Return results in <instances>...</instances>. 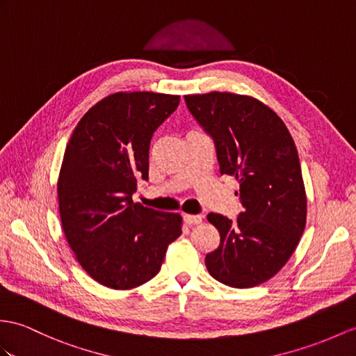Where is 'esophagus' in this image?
<instances>
[{
	"label": "esophagus",
	"instance_id": "34e87169",
	"mask_svg": "<svg viewBox=\"0 0 356 356\" xmlns=\"http://www.w3.org/2000/svg\"><path fill=\"white\" fill-rule=\"evenodd\" d=\"M184 222L187 225H197L202 222V216L201 214H184Z\"/></svg>",
	"mask_w": 356,
	"mask_h": 356
}]
</instances>
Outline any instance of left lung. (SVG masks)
I'll return each instance as SVG.
<instances>
[{"instance_id":"left-lung-1","label":"left lung","mask_w":356,"mask_h":356,"mask_svg":"<svg viewBox=\"0 0 356 356\" xmlns=\"http://www.w3.org/2000/svg\"><path fill=\"white\" fill-rule=\"evenodd\" d=\"M190 113L213 137L220 173L236 177L245 210L236 222L210 213L220 234L207 254L214 280L234 289L268 281L289 261L307 223V193L296 145L276 113L248 95H186Z\"/></svg>"}]
</instances>
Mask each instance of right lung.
I'll return each mask as SVG.
<instances>
[{
  "label": "right lung",
  "mask_w": 356,
  "mask_h": 356,
  "mask_svg": "<svg viewBox=\"0 0 356 356\" xmlns=\"http://www.w3.org/2000/svg\"><path fill=\"white\" fill-rule=\"evenodd\" d=\"M178 95L111 93L86 113L66 145L57 179L62 228L76 261L92 278L131 290L160 272L183 218L133 202L137 177L148 179L155 129Z\"/></svg>",
  "instance_id": "add662e5"
}]
</instances>
